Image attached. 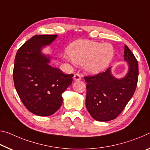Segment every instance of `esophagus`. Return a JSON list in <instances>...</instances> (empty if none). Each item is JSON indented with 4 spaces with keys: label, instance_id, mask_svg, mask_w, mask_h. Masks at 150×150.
Wrapping results in <instances>:
<instances>
[{
    "label": "esophagus",
    "instance_id": "1",
    "mask_svg": "<svg viewBox=\"0 0 150 150\" xmlns=\"http://www.w3.org/2000/svg\"><path fill=\"white\" fill-rule=\"evenodd\" d=\"M81 79V75L79 74H78V73H76V74L74 75L73 76V79L75 81H79Z\"/></svg>",
    "mask_w": 150,
    "mask_h": 150
}]
</instances>
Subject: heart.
Segmentation results:
<instances>
[{"mask_svg":"<svg viewBox=\"0 0 150 150\" xmlns=\"http://www.w3.org/2000/svg\"><path fill=\"white\" fill-rule=\"evenodd\" d=\"M69 57L76 65H83L85 72L97 74L107 68L112 61L114 49L112 45L88 40H79L67 49Z\"/></svg>","mask_w":150,"mask_h":150,"instance_id":"obj_1","label":"heart"}]
</instances>
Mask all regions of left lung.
<instances>
[{"instance_id": "8db88e82", "label": "left lung", "mask_w": 150, "mask_h": 150, "mask_svg": "<svg viewBox=\"0 0 150 150\" xmlns=\"http://www.w3.org/2000/svg\"><path fill=\"white\" fill-rule=\"evenodd\" d=\"M123 57L128 65L125 77H115L109 67L105 72L84 77L87 83L85 105L91 117L99 122H108L117 117L136 89L138 63L127 45L124 47Z\"/></svg>"}]
</instances>
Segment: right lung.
I'll return each mask as SVG.
<instances>
[{"instance_id": "add662e5", "label": "right lung", "mask_w": 150, "mask_h": 150, "mask_svg": "<svg viewBox=\"0 0 150 150\" xmlns=\"http://www.w3.org/2000/svg\"><path fill=\"white\" fill-rule=\"evenodd\" d=\"M57 37L35 35L16 54L13 75L16 92L26 108L39 116L51 115L60 108L62 93L73 81V74L53 67L51 56L42 53Z\"/></svg>"}]
</instances>
